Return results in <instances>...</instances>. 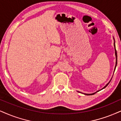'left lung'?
I'll use <instances>...</instances> for the list:
<instances>
[{
	"mask_svg": "<svg viewBox=\"0 0 121 121\" xmlns=\"http://www.w3.org/2000/svg\"><path fill=\"white\" fill-rule=\"evenodd\" d=\"M114 49H115V54H116V66H115V69H114V71H115V69H116V66H117V50H116V47H115V42H114ZM110 82H111V81H110ZM109 82H108V83H107V84L106 85H105V86H104V87L102 89H104V88H105L107 87V86L108 85V84L109 83ZM97 91V92H98ZM96 92H95V93H93V94H85V95H94V94H95L96 93Z\"/></svg>",
	"mask_w": 121,
	"mask_h": 121,
	"instance_id": "left-lung-1",
	"label": "left lung"
}]
</instances>
